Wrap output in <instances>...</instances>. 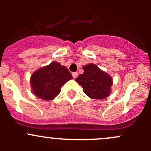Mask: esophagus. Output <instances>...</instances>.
<instances>
[{
    "label": "esophagus",
    "instance_id": "34e87169",
    "mask_svg": "<svg viewBox=\"0 0 151 151\" xmlns=\"http://www.w3.org/2000/svg\"><path fill=\"white\" fill-rule=\"evenodd\" d=\"M72 74V76L74 78H77V76H78V73L77 72H72V74Z\"/></svg>",
    "mask_w": 151,
    "mask_h": 151
}]
</instances>
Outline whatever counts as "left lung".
I'll return each instance as SVG.
<instances>
[{"instance_id": "8db88e82", "label": "left lung", "mask_w": 151, "mask_h": 151, "mask_svg": "<svg viewBox=\"0 0 151 151\" xmlns=\"http://www.w3.org/2000/svg\"><path fill=\"white\" fill-rule=\"evenodd\" d=\"M84 72L76 78V81L84 90L85 93L93 99H102L109 96L112 80L107 74L95 64L83 67Z\"/></svg>"}]
</instances>
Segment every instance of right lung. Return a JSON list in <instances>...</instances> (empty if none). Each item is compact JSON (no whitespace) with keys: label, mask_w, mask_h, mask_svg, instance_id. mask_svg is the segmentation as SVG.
Listing matches in <instances>:
<instances>
[{"label":"right lung","mask_w":151,"mask_h":151,"mask_svg":"<svg viewBox=\"0 0 151 151\" xmlns=\"http://www.w3.org/2000/svg\"><path fill=\"white\" fill-rule=\"evenodd\" d=\"M71 79L72 76L66 67L52 62L32 74L30 84L36 96L44 100H52L60 93L61 87Z\"/></svg>","instance_id":"right-lung-1"}]
</instances>
